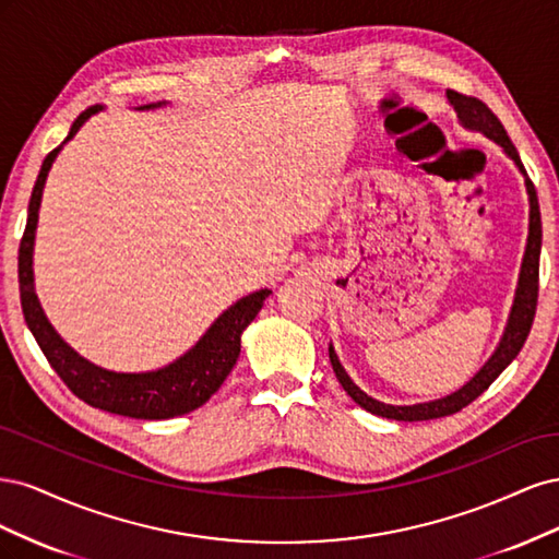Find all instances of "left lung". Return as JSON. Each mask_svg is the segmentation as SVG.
Returning <instances> with one entry per match:
<instances>
[{"mask_svg":"<svg viewBox=\"0 0 559 559\" xmlns=\"http://www.w3.org/2000/svg\"><path fill=\"white\" fill-rule=\"evenodd\" d=\"M448 99L454 107L456 116H460L464 128L478 130L485 134V138L497 142L506 151V156H509L518 165V170L524 177V186H527V195H530V235H527V247H524V259H522V267H520L515 300H513V308L509 314V324H506V331L499 341V347L495 349L492 357L487 359V364L478 370V373L473 376L462 389H456L454 394L429 401V403H415V405L382 403L373 396H368L366 392H361V389L352 382V378L345 373L343 364L337 361V354H335L333 345L329 347V359L333 366V373H335L337 382L343 384L345 392L352 396V401L359 403L361 408L368 413L386 417V419H399V421H421V419L448 417V415H454L462 408H466L471 401H476L485 392V389L501 376V370L520 354L524 341H527V335L532 331L534 314H536V300H538L540 212H538V198H536L534 183L527 177V170H524V165L518 156V148L509 140V134H506L501 121L492 114V109H489L485 103H480L478 97H468V95H462L456 91H448Z\"/></svg>","mask_w":559,"mask_h":559,"instance_id":"left-lung-1","label":"left lung"}]
</instances>
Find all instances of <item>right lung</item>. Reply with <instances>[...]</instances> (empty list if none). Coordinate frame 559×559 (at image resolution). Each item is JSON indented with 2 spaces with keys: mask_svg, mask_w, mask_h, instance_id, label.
I'll return each instance as SVG.
<instances>
[{
  "mask_svg": "<svg viewBox=\"0 0 559 559\" xmlns=\"http://www.w3.org/2000/svg\"><path fill=\"white\" fill-rule=\"evenodd\" d=\"M160 105L165 103L146 105L140 109H154ZM99 109L103 107L95 105L79 114L64 142H70L79 132V128ZM62 144L50 151L41 163L35 189H32L27 224L19 249L21 308L27 321V329L35 335L44 357L53 366L60 380L72 389V394L93 405V408L134 419H170L191 413L200 408L202 403H207L216 389L224 384L235 361L240 357L242 331L251 324L253 317L263 308V300L273 292L261 289L240 298L214 321L207 333L202 335L183 357H179L165 368L148 370V373H116V370L99 368L88 359L79 357V354L56 333V329L48 324V319L39 306V298L35 294V275H32V249H35V230L39 222L44 183L50 165H53L56 156L60 154Z\"/></svg>",
  "mask_w": 559,
  "mask_h": 559,
  "instance_id": "1",
  "label": "right lung"
}]
</instances>
